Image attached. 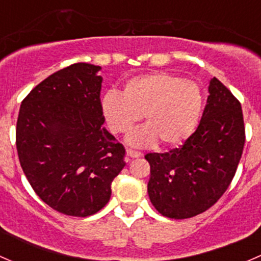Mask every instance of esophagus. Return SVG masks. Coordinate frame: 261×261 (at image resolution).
<instances>
[{
  "label": "esophagus",
  "instance_id": "esophagus-1",
  "mask_svg": "<svg viewBox=\"0 0 261 261\" xmlns=\"http://www.w3.org/2000/svg\"><path fill=\"white\" fill-rule=\"evenodd\" d=\"M126 155H127L128 158H133V159H134V158H140L143 154H141L140 151H136V150L127 149V150H126Z\"/></svg>",
  "mask_w": 261,
  "mask_h": 261
}]
</instances>
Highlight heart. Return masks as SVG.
Instances as JSON below:
<instances>
[{
    "label": "heart",
    "mask_w": 261,
    "mask_h": 261,
    "mask_svg": "<svg viewBox=\"0 0 261 261\" xmlns=\"http://www.w3.org/2000/svg\"><path fill=\"white\" fill-rule=\"evenodd\" d=\"M198 83L174 74L155 72L138 75L123 86L122 94L109 91L101 102L110 130L128 133L144 115L146 126L128 135L133 146H179L196 131L203 111Z\"/></svg>",
    "instance_id": "b5f03b06"
}]
</instances>
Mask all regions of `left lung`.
<instances>
[{"label":"left lung","mask_w":261,"mask_h":261,"mask_svg":"<svg viewBox=\"0 0 261 261\" xmlns=\"http://www.w3.org/2000/svg\"><path fill=\"white\" fill-rule=\"evenodd\" d=\"M201 122L188 140L168 152H149L147 193L163 216L175 220L207 211L233 179L245 144L241 103L217 78Z\"/></svg>","instance_id":"left-lung-1"}]
</instances>
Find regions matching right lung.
Instances as JSON below:
<instances>
[{
    "instance_id": "obj_1",
    "label": "right lung",
    "mask_w": 261,
    "mask_h": 261,
    "mask_svg": "<svg viewBox=\"0 0 261 261\" xmlns=\"http://www.w3.org/2000/svg\"><path fill=\"white\" fill-rule=\"evenodd\" d=\"M101 67L75 63L23 98L16 125L21 168L55 211L87 217L103 208L125 167V147L103 127Z\"/></svg>"
}]
</instances>
